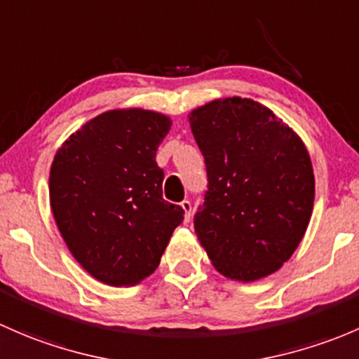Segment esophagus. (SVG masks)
<instances>
[{
	"label": "esophagus",
	"mask_w": 359,
	"mask_h": 359,
	"mask_svg": "<svg viewBox=\"0 0 359 359\" xmlns=\"http://www.w3.org/2000/svg\"><path fill=\"white\" fill-rule=\"evenodd\" d=\"M181 207H183L184 210V223H188L191 217V202L190 201H183L181 202Z\"/></svg>",
	"instance_id": "obj_1"
}]
</instances>
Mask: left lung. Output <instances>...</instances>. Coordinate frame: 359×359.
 Wrapping results in <instances>:
<instances>
[{
  "label": "left lung",
  "mask_w": 359,
  "mask_h": 359,
  "mask_svg": "<svg viewBox=\"0 0 359 359\" xmlns=\"http://www.w3.org/2000/svg\"><path fill=\"white\" fill-rule=\"evenodd\" d=\"M207 191L195 233L221 275L252 282L280 269L306 233L315 175L304 143L249 98L214 100L190 116Z\"/></svg>",
  "instance_id": "1"
}]
</instances>
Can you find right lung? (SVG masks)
Wrapping results in <instances>:
<instances>
[{
  "instance_id": "add662e5",
  "label": "right lung",
  "mask_w": 359,
  "mask_h": 359,
  "mask_svg": "<svg viewBox=\"0 0 359 359\" xmlns=\"http://www.w3.org/2000/svg\"><path fill=\"white\" fill-rule=\"evenodd\" d=\"M169 117L110 110L74 133L55 155L50 202L76 261L91 276L128 287L152 275L183 207L162 198L155 162Z\"/></svg>"
}]
</instances>
